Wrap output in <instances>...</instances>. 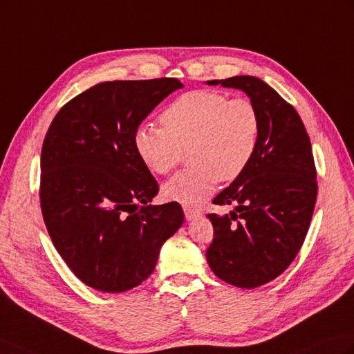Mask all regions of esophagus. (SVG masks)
<instances>
[{
	"mask_svg": "<svg viewBox=\"0 0 354 354\" xmlns=\"http://www.w3.org/2000/svg\"><path fill=\"white\" fill-rule=\"evenodd\" d=\"M184 212H185V220L187 221H192L196 217L201 216V211L199 209H193V208H188V207H184Z\"/></svg>",
	"mask_w": 354,
	"mask_h": 354,
	"instance_id": "obj_1",
	"label": "esophagus"
}]
</instances>
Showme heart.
Here are the masks:
<instances>
[{"label":"heart","instance_id":"1","mask_svg":"<svg viewBox=\"0 0 354 354\" xmlns=\"http://www.w3.org/2000/svg\"><path fill=\"white\" fill-rule=\"evenodd\" d=\"M160 120L164 128L145 125L136 131V152L152 174L167 175L188 149L192 167L162 185L164 199L188 208L207 201L220 179L241 176L258 151L261 118L245 97L193 90L169 104Z\"/></svg>","mask_w":354,"mask_h":354}]
</instances>
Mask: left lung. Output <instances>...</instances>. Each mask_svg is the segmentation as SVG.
<instances>
[{"label":"left lung","mask_w":354,"mask_h":354,"mask_svg":"<svg viewBox=\"0 0 354 354\" xmlns=\"http://www.w3.org/2000/svg\"><path fill=\"white\" fill-rule=\"evenodd\" d=\"M207 84L243 90L261 118L249 167L212 201L234 203V211L208 214L214 227L208 266L221 281L252 290L282 274L305 241L317 201L314 155L299 113L262 80L240 75Z\"/></svg>","instance_id":"8db88e82"}]
</instances>
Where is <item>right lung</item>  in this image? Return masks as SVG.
Instances as JSON below:
<instances>
[{
  "mask_svg": "<svg viewBox=\"0 0 354 354\" xmlns=\"http://www.w3.org/2000/svg\"><path fill=\"white\" fill-rule=\"evenodd\" d=\"M176 78L105 81L57 113L42 146L40 207L57 252L81 282L133 290L152 274L161 245L184 223L179 203L151 205L158 184L134 134Z\"/></svg>",
  "mask_w": 354,
  "mask_h": 354,
  "instance_id": "add662e5",
  "label": "right lung"
}]
</instances>
